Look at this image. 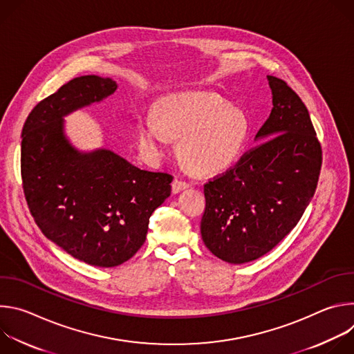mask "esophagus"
<instances>
[{"label": "esophagus", "mask_w": 354, "mask_h": 354, "mask_svg": "<svg viewBox=\"0 0 354 354\" xmlns=\"http://www.w3.org/2000/svg\"><path fill=\"white\" fill-rule=\"evenodd\" d=\"M187 187H189V185H187L186 182H183V180L175 179V180L172 182V193H174V194H178V193H180L182 190H185V189H187Z\"/></svg>", "instance_id": "obj_1"}]
</instances>
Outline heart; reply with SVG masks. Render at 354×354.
Here are the masks:
<instances>
[{
	"label": "heart",
	"instance_id": "obj_1",
	"mask_svg": "<svg viewBox=\"0 0 354 354\" xmlns=\"http://www.w3.org/2000/svg\"><path fill=\"white\" fill-rule=\"evenodd\" d=\"M154 116H140L136 140L141 153L158 160L167 137L179 138L178 157L197 175H214L231 168L249 136V120L220 96L203 92L175 93L160 99Z\"/></svg>",
	"mask_w": 354,
	"mask_h": 354
}]
</instances>
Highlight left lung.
<instances>
[{
    "label": "left lung",
    "mask_w": 354,
    "mask_h": 354,
    "mask_svg": "<svg viewBox=\"0 0 354 354\" xmlns=\"http://www.w3.org/2000/svg\"><path fill=\"white\" fill-rule=\"evenodd\" d=\"M268 81L273 108L258 145L205 185L201 238L213 255L234 265L266 255L290 234L314 197L322 165L308 109L283 80Z\"/></svg>",
    "instance_id": "obj_1"
}]
</instances>
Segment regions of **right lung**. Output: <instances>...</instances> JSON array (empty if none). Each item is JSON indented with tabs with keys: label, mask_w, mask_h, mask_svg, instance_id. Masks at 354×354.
Here are the masks:
<instances>
[{
	"label": "right lung",
	"mask_w": 354,
	"mask_h": 354,
	"mask_svg": "<svg viewBox=\"0 0 354 354\" xmlns=\"http://www.w3.org/2000/svg\"><path fill=\"white\" fill-rule=\"evenodd\" d=\"M116 89L112 78H74L39 102L22 129L24 192L37 227L68 255L97 268L134 257L174 179L140 169L108 148L82 151L67 137L66 116Z\"/></svg>",
	"instance_id": "obj_1"
}]
</instances>
